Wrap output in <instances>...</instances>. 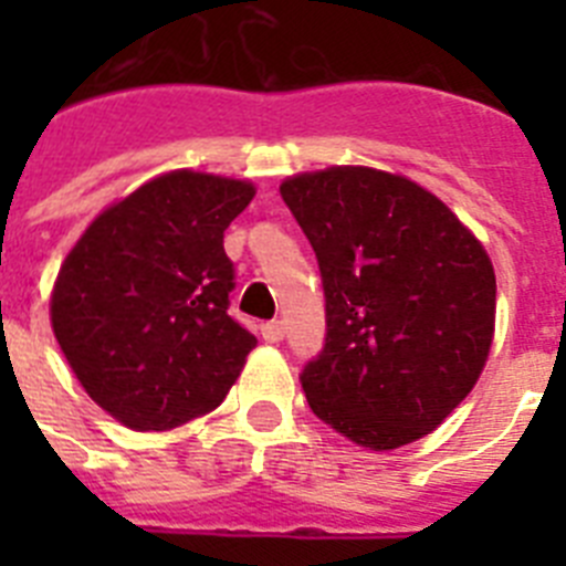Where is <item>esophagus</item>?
Here are the masks:
<instances>
[{
	"instance_id": "esophagus-1",
	"label": "esophagus",
	"mask_w": 566,
	"mask_h": 566,
	"mask_svg": "<svg viewBox=\"0 0 566 566\" xmlns=\"http://www.w3.org/2000/svg\"><path fill=\"white\" fill-rule=\"evenodd\" d=\"M260 334H263V339H266V343H280V339L286 337V332H283V323H280V319L266 323V326L260 328Z\"/></svg>"
}]
</instances>
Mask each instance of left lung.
Returning a JSON list of instances; mask_svg holds the SVG:
<instances>
[{"mask_svg": "<svg viewBox=\"0 0 566 566\" xmlns=\"http://www.w3.org/2000/svg\"><path fill=\"white\" fill-rule=\"evenodd\" d=\"M280 195L317 252L326 348L303 371L314 417L368 451L437 431L473 391L496 334L482 240L399 172L326 167Z\"/></svg>", "mask_w": 566, "mask_h": 566, "instance_id": "8db88e82", "label": "left lung"}]
</instances>
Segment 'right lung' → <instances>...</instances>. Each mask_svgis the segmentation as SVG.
<instances>
[{
  "label": "right lung",
  "mask_w": 566,
  "mask_h": 566,
  "mask_svg": "<svg viewBox=\"0 0 566 566\" xmlns=\"http://www.w3.org/2000/svg\"><path fill=\"white\" fill-rule=\"evenodd\" d=\"M247 178L172 169L109 203L73 243L50 326L87 397L133 431L214 411L258 339L227 314L223 232L252 203Z\"/></svg>",
  "instance_id": "obj_1"
}]
</instances>
